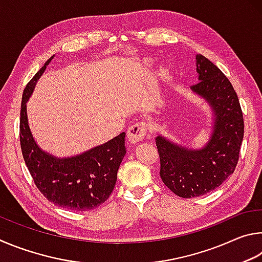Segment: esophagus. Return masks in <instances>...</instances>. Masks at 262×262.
I'll return each instance as SVG.
<instances>
[{
    "label": "esophagus",
    "mask_w": 262,
    "mask_h": 262,
    "mask_svg": "<svg viewBox=\"0 0 262 262\" xmlns=\"http://www.w3.org/2000/svg\"><path fill=\"white\" fill-rule=\"evenodd\" d=\"M146 132H147V124L144 122H137L127 128V139L131 144H136L145 138Z\"/></svg>",
    "instance_id": "obj_1"
}]
</instances>
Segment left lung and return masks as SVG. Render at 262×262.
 I'll return each mask as SVG.
<instances>
[{
	"instance_id": "1",
	"label": "left lung",
	"mask_w": 262,
	"mask_h": 262,
	"mask_svg": "<svg viewBox=\"0 0 262 262\" xmlns=\"http://www.w3.org/2000/svg\"><path fill=\"white\" fill-rule=\"evenodd\" d=\"M198 82L193 93L213 112V134L203 148L191 149L158 136L160 176L169 190L182 198H194L216 189L235 171L244 137V119L231 82L214 63L195 55Z\"/></svg>"
}]
</instances>
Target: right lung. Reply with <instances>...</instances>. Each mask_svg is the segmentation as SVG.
Masks as SVG:
<instances>
[{
    "label": "right lung",
    "instance_id": "1",
    "mask_svg": "<svg viewBox=\"0 0 262 262\" xmlns=\"http://www.w3.org/2000/svg\"><path fill=\"white\" fill-rule=\"evenodd\" d=\"M53 57L35 73L23 93L19 125L23 158L35 186L49 201L76 212L91 210L109 198L116 184L118 168L126 153L125 132L71 158L59 159L39 147L29 126L26 102Z\"/></svg>",
    "mask_w": 262,
    "mask_h": 262
}]
</instances>
